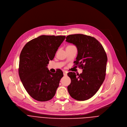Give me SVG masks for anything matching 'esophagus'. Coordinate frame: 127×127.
<instances>
[{
    "instance_id": "obj_1",
    "label": "esophagus",
    "mask_w": 127,
    "mask_h": 127,
    "mask_svg": "<svg viewBox=\"0 0 127 127\" xmlns=\"http://www.w3.org/2000/svg\"><path fill=\"white\" fill-rule=\"evenodd\" d=\"M63 74H64V76H67V72H65V71H64V72H63Z\"/></svg>"
}]
</instances>
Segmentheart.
I'll use <instances>...</instances> for the list:
<instances>
[{
  "label": "heart",
  "mask_w": 127,
  "mask_h": 127,
  "mask_svg": "<svg viewBox=\"0 0 127 127\" xmlns=\"http://www.w3.org/2000/svg\"><path fill=\"white\" fill-rule=\"evenodd\" d=\"M71 46H72V45H70V46H68V47H71Z\"/></svg>",
  "instance_id": "obj_1"
}]
</instances>
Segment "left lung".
Returning a JSON list of instances; mask_svg holds the SVG:
<instances>
[{"label":"left lung","instance_id":"1","mask_svg":"<svg viewBox=\"0 0 127 127\" xmlns=\"http://www.w3.org/2000/svg\"><path fill=\"white\" fill-rule=\"evenodd\" d=\"M66 39L67 42L77 47L75 65L83 69L78 76L75 72L68 73L71 79L67 87L68 93L77 100L88 99L96 93L105 79L107 61L106 53L102 45L91 36L74 34L67 35Z\"/></svg>","mask_w":127,"mask_h":127}]
</instances>
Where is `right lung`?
Wrapping results in <instances>:
<instances>
[{
  "label": "right lung",
  "instance_id": "right-lung-1",
  "mask_svg": "<svg viewBox=\"0 0 127 127\" xmlns=\"http://www.w3.org/2000/svg\"><path fill=\"white\" fill-rule=\"evenodd\" d=\"M65 35H40L28 42L20 54L19 73L29 95L35 100L46 101L55 95L62 70L53 73L47 67L52 60Z\"/></svg>",
  "mask_w": 127,
  "mask_h": 127
}]
</instances>
